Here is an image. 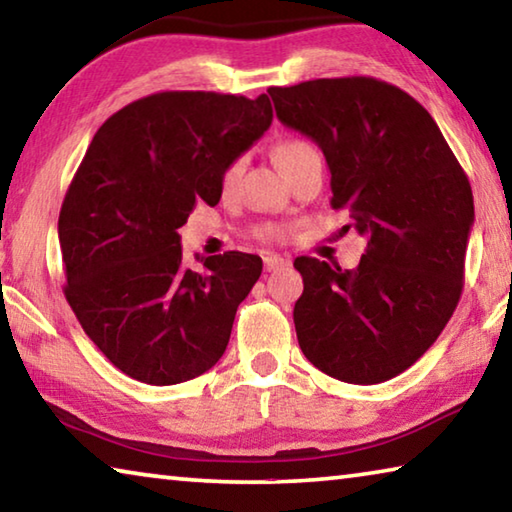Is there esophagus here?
<instances>
[{
    "instance_id": "obj_1",
    "label": "esophagus",
    "mask_w": 512,
    "mask_h": 512,
    "mask_svg": "<svg viewBox=\"0 0 512 512\" xmlns=\"http://www.w3.org/2000/svg\"><path fill=\"white\" fill-rule=\"evenodd\" d=\"M284 266H289V259L277 257V255H266V257H264V268H266L268 273H271V271H280V268H284Z\"/></svg>"
}]
</instances>
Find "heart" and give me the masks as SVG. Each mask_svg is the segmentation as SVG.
<instances>
[{"mask_svg": "<svg viewBox=\"0 0 512 512\" xmlns=\"http://www.w3.org/2000/svg\"><path fill=\"white\" fill-rule=\"evenodd\" d=\"M314 153H316L314 146H311L305 140H300V137H284V140H280L273 146V160H275L277 169H280V171L289 169L291 164H296L298 160L307 158V155H314ZM241 164H244V162L235 160V162H230L228 167H225L223 176H221V185H223L225 192H228V189L237 183V178L241 173Z\"/></svg>", "mask_w": 512, "mask_h": 512, "instance_id": "b5f03b06", "label": "heart"}]
</instances>
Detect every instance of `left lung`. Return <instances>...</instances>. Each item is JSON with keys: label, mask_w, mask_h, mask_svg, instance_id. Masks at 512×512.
<instances>
[{"label": "left lung", "mask_w": 512, "mask_h": 512, "mask_svg": "<svg viewBox=\"0 0 512 512\" xmlns=\"http://www.w3.org/2000/svg\"><path fill=\"white\" fill-rule=\"evenodd\" d=\"M268 94L277 119L323 151L332 207L368 239L352 271L293 262L305 282L293 309L300 350L348 384L393 379L431 348L461 298L470 180L433 117L395 85L348 76Z\"/></svg>", "instance_id": "1"}]
</instances>
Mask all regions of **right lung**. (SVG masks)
Listing matches in <instances>:
<instances>
[{"instance_id":"right-lung-1","label":"right lung","mask_w":512,"mask_h":512,"mask_svg":"<svg viewBox=\"0 0 512 512\" xmlns=\"http://www.w3.org/2000/svg\"><path fill=\"white\" fill-rule=\"evenodd\" d=\"M273 121L266 94L158 92L106 119L58 216L65 298L112 366L151 386L210 370L262 275V257H196L178 228L198 201L216 205L221 176Z\"/></svg>"}]
</instances>
